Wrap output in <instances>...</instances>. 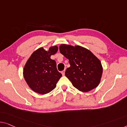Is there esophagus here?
<instances>
[{
  "mask_svg": "<svg viewBox=\"0 0 127 127\" xmlns=\"http://www.w3.org/2000/svg\"><path fill=\"white\" fill-rule=\"evenodd\" d=\"M62 75H63V76L65 75V70H63V71H62Z\"/></svg>",
  "mask_w": 127,
  "mask_h": 127,
  "instance_id": "esophagus-1",
  "label": "esophagus"
}]
</instances>
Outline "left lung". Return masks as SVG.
<instances>
[{
  "label": "left lung",
  "mask_w": 127,
  "mask_h": 127,
  "mask_svg": "<svg viewBox=\"0 0 127 127\" xmlns=\"http://www.w3.org/2000/svg\"><path fill=\"white\" fill-rule=\"evenodd\" d=\"M60 53L69 60L70 67L65 75L77 90L88 92L100 82L103 68L100 60L87 49L76 45L62 44Z\"/></svg>",
  "instance_id": "obj_1"
}]
</instances>
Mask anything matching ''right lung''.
Segmentation results:
<instances>
[{
	"label": "right lung",
	"mask_w": 127,
	"mask_h": 127,
	"mask_svg": "<svg viewBox=\"0 0 127 127\" xmlns=\"http://www.w3.org/2000/svg\"><path fill=\"white\" fill-rule=\"evenodd\" d=\"M58 50L57 46L50 47L48 51L40 48L32 53L24 68L23 75L28 86L34 92L46 94L56 87L62 77L56 63L51 59Z\"/></svg>",
	"instance_id": "right-lung-1"
}]
</instances>
